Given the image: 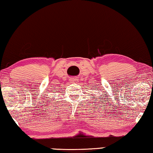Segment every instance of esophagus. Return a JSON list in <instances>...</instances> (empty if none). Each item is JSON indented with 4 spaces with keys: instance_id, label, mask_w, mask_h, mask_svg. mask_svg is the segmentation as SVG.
<instances>
[{
    "instance_id": "34e87169",
    "label": "esophagus",
    "mask_w": 153,
    "mask_h": 153,
    "mask_svg": "<svg viewBox=\"0 0 153 153\" xmlns=\"http://www.w3.org/2000/svg\"><path fill=\"white\" fill-rule=\"evenodd\" d=\"M70 81H71L72 83H76V82L78 81V79H77L76 78H72Z\"/></svg>"
}]
</instances>
